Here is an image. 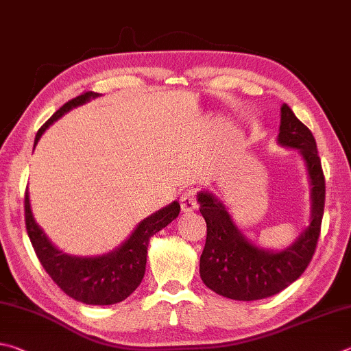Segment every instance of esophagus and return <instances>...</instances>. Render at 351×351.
I'll list each match as a JSON object with an SVG mask.
<instances>
[{"label": "esophagus", "mask_w": 351, "mask_h": 351, "mask_svg": "<svg viewBox=\"0 0 351 351\" xmlns=\"http://www.w3.org/2000/svg\"><path fill=\"white\" fill-rule=\"evenodd\" d=\"M180 206L183 213H189L195 210V206H197V200H195V189H188V191L182 194Z\"/></svg>", "instance_id": "obj_1"}]
</instances>
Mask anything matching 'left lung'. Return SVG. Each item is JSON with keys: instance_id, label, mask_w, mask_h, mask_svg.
Instances as JSON below:
<instances>
[{"instance_id": "8db88e82", "label": "left lung", "mask_w": 351, "mask_h": 351, "mask_svg": "<svg viewBox=\"0 0 351 351\" xmlns=\"http://www.w3.org/2000/svg\"><path fill=\"white\" fill-rule=\"evenodd\" d=\"M279 143L299 149L311 182V222L291 247L265 251L245 239L228 211L213 194L199 193L206 222V242L200 256V278L220 296L234 300L265 299L299 279L316 251L325 206V177L316 140L288 104L280 108Z\"/></svg>"}]
</instances>
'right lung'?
<instances>
[{"label":"right lung","mask_w":351,"mask_h":351,"mask_svg":"<svg viewBox=\"0 0 351 351\" xmlns=\"http://www.w3.org/2000/svg\"><path fill=\"white\" fill-rule=\"evenodd\" d=\"M97 95L95 92L88 90L64 103L38 129L34 147L38 143L43 132L55 120H58L69 109L80 106ZM179 202H172L163 210L145 219L119 250L101 257H75L61 253L49 242V239L32 217L27 191L24 195V219H26L27 236L40 263L55 284L61 288V291L86 305H112L131 296L145 276L147 243L151 236L169 225L179 216Z\"/></svg>","instance_id":"add662e5"}]
</instances>
